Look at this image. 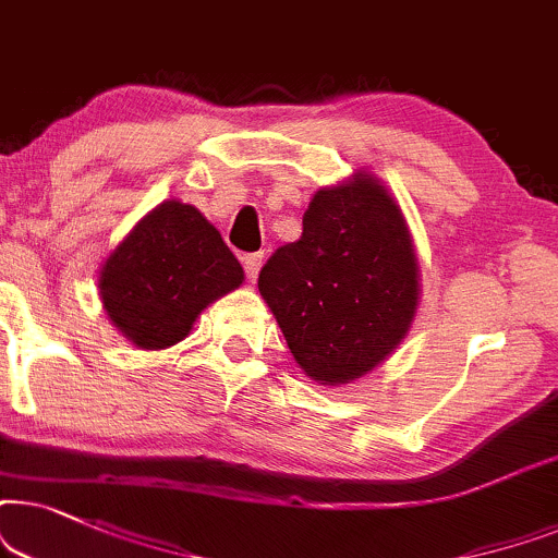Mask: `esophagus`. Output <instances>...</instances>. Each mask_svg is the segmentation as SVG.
I'll return each mask as SVG.
<instances>
[{
	"instance_id": "esophagus-1",
	"label": "esophagus",
	"mask_w": 558,
	"mask_h": 558,
	"mask_svg": "<svg viewBox=\"0 0 558 558\" xmlns=\"http://www.w3.org/2000/svg\"><path fill=\"white\" fill-rule=\"evenodd\" d=\"M259 267H263V252H257V255H247L244 257V272H247V278L255 283L257 280V272Z\"/></svg>"
}]
</instances>
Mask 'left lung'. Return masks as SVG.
<instances>
[{"mask_svg": "<svg viewBox=\"0 0 558 558\" xmlns=\"http://www.w3.org/2000/svg\"><path fill=\"white\" fill-rule=\"evenodd\" d=\"M418 280L403 211L375 175L356 173L314 193L301 240L272 252L257 288L303 373L344 385L405 339Z\"/></svg>", "mask_w": 558, "mask_h": 558, "instance_id": "left-lung-1", "label": "left lung"}]
</instances>
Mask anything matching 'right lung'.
<instances>
[{
  "label": "right lung",
  "instance_id": "right-lung-1",
  "mask_svg": "<svg viewBox=\"0 0 558 558\" xmlns=\"http://www.w3.org/2000/svg\"><path fill=\"white\" fill-rule=\"evenodd\" d=\"M242 265L191 204L162 202L117 244L99 272L109 322L140 349H166L198 314L240 288Z\"/></svg>",
  "mask_w": 558,
  "mask_h": 558
}]
</instances>
